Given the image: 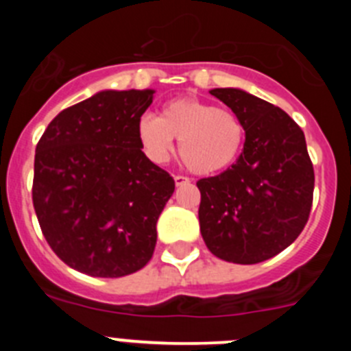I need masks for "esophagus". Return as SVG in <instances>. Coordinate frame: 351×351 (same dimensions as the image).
<instances>
[{
    "instance_id": "1",
    "label": "esophagus",
    "mask_w": 351,
    "mask_h": 351,
    "mask_svg": "<svg viewBox=\"0 0 351 351\" xmlns=\"http://www.w3.org/2000/svg\"><path fill=\"white\" fill-rule=\"evenodd\" d=\"M173 181H176V186H182V184H188L190 179L184 178V176H173Z\"/></svg>"
}]
</instances>
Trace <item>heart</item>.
Instances as JSON below:
<instances>
[{"label":"heart","instance_id":"1","mask_svg":"<svg viewBox=\"0 0 351 351\" xmlns=\"http://www.w3.org/2000/svg\"><path fill=\"white\" fill-rule=\"evenodd\" d=\"M137 137L153 163L169 161L179 141L184 165L198 176H213L241 156L246 126L232 110L186 96L167 101L160 117L144 114L137 123Z\"/></svg>","mask_w":351,"mask_h":351}]
</instances>
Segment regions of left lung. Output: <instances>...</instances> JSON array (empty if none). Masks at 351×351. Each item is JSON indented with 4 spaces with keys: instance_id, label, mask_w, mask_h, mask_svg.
<instances>
[{
    "instance_id": "8db88e82",
    "label": "left lung",
    "mask_w": 351,
    "mask_h": 351,
    "mask_svg": "<svg viewBox=\"0 0 351 351\" xmlns=\"http://www.w3.org/2000/svg\"><path fill=\"white\" fill-rule=\"evenodd\" d=\"M210 95L246 126L234 165L200 179L198 221L213 255L251 265L290 246L308 223L315 172L304 132L280 107L239 88Z\"/></svg>"
}]
</instances>
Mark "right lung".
<instances>
[{"instance_id": "right-lung-1", "label": "right lung", "mask_w": 351, "mask_h": 351, "mask_svg": "<svg viewBox=\"0 0 351 351\" xmlns=\"http://www.w3.org/2000/svg\"><path fill=\"white\" fill-rule=\"evenodd\" d=\"M154 89H104L64 108L35 154L33 206L49 246L93 278L137 272L176 182L142 153L137 123Z\"/></svg>"}]
</instances>
